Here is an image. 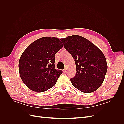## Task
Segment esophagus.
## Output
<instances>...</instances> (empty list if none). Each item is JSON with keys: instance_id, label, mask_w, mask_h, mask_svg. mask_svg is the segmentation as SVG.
I'll return each instance as SVG.
<instances>
[{"instance_id": "1", "label": "esophagus", "mask_w": 124, "mask_h": 124, "mask_svg": "<svg viewBox=\"0 0 124 124\" xmlns=\"http://www.w3.org/2000/svg\"><path fill=\"white\" fill-rule=\"evenodd\" d=\"M63 73H67V69H65L64 70H63Z\"/></svg>"}]
</instances>
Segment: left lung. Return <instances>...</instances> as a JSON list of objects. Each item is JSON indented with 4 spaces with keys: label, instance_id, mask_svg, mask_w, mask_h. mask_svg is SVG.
<instances>
[{
    "label": "left lung",
    "instance_id": "1",
    "mask_svg": "<svg viewBox=\"0 0 124 124\" xmlns=\"http://www.w3.org/2000/svg\"><path fill=\"white\" fill-rule=\"evenodd\" d=\"M61 40L76 62L77 73L70 79L72 85L83 93L96 91L102 84L108 69L102 52L80 36H68Z\"/></svg>",
    "mask_w": 124,
    "mask_h": 124
}]
</instances>
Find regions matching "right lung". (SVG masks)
Returning a JSON list of instances; mask_svg holds the SVG:
<instances>
[{"label":"right lung","instance_id":"obj_1","mask_svg":"<svg viewBox=\"0 0 124 124\" xmlns=\"http://www.w3.org/2000/svg\"><path fill=\"white\" fill-rule=\"evenodd\" d=\"M63 45L55 37H42L35 41L22 53L18 63L23 83L36 92L46 91L55 85L61 70L55 68V54Z\"/></svg>","mask_w":124,"mask_h":124}]
</instances>
